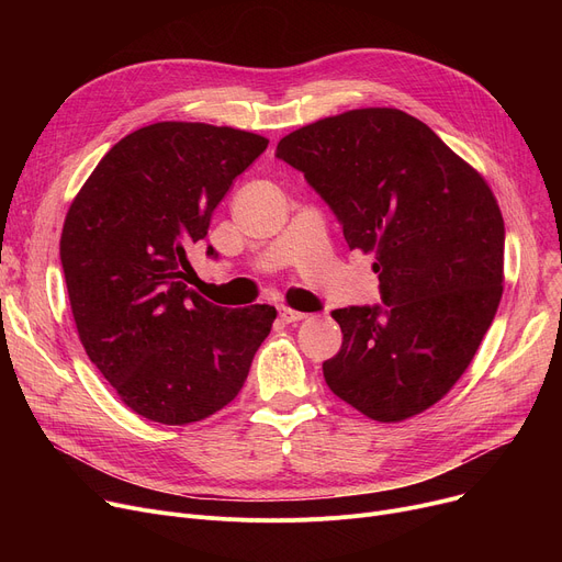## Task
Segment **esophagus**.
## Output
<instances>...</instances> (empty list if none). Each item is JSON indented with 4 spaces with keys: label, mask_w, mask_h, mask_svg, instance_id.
I'll use <instances>...</instances> for the list:
<instances>
[{
    "label": "esophagus",
    "mask_w": 562,
    "mask_h": 562,
    "mask_svg": "<svg viewBox=\"0 0 562 562\" xmlns=\"http://www.w3.org/2000/svg\"><path fill=\"white\" fill-rule=\"evenodd\" d=\"M280 318L284 323H299V321H305L307 314L305 312H296V310H291V307H282L280 310Z\"/></svg>",
    "instance_id": "esophagus-1"
}]
</instances>
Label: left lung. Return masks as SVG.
<instances>
[{
	"instance_id": "1",
	"label": "left lung",
	"mask_w": 562,
	"mask_h": 562,
	"mask_svg": "<svg viewBox=\"0 0 562 562\" xmlns=\"http://www.w3.org/2000/svg\"><path fill=\"white\" fill-rule=\"evenodd\" d=\"M330 204L350 250L373 255L385 307H344L323 362L333 394L382 424L445 398L504 293V216L485 177L401 109L321 117L278 143Z\"/></svg>"
}]
</instances>
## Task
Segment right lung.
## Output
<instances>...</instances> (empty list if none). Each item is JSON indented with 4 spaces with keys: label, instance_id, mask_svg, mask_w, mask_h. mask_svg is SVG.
Returning a JSON list of instances; mask_svg holds the SVG:
<instances>
[{
    "label": "right lung",
    "instance_id": "1",
    "mask_svg": "<svg viewBox=\"0 0 562 562\" xmlns=\"http://www.w3.org/2000/svg\"><path fill=\"white\" fill-rule=\"evenodd\" d=\"M266 145L206 123L140 127L100 159L66 214L61 263L79 341L145 419L184 426L223 409L271 333L276 307L227 310L187 286V250Z\"/></svg>",
    "mask_w": 562,
    "mask_h": 562
}]
</instances>
